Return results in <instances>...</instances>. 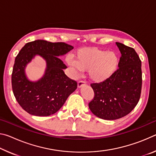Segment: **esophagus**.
Masks as SVG:
<instances>
[{
  "mask_svg": "<svg viewBox=\"0 0 156 156\" xmlns=\"http://www.w3.org/2000/svg\"><path fill=\"white\" fill-rule=\"evenodd\" d=\"M84 85H85V82L79 81L78 83V88H81L82 87H84Z\"/></svg>",
  "mask_w": 156,
  "mask_h": 156,
  "instance_id": "34e87169",
  "label": "esophagus"
}]
</instances>
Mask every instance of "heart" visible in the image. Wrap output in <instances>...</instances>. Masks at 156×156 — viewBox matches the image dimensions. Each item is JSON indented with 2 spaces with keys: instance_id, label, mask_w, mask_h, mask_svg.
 <instances>
[{
  "instance_id": "heart-1",
  "label": "heart",
  "mask_w": 156,
  "mask_h": 156,
  "mask_svg": "<svg viewBox=\"0 0 156 156\" xmlns=\"http://www.w3.org/2000/svg\"><path fill=\"white\" fill-rule=\"evenodd\" d=\"M67 62L78 72L88 71L89 79L100 83L109 79L117 70L119 57L115 51L86 47L76 53L75 60L68 58Z\"/></svg>"
}]
</instances>
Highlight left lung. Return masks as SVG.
<instances>
[{"instance_id": "left-lung-1", "label": "left lung", "mask_w": 156, "mask_h": 156, "mask_svg": "<svg viewBox=\"0 0 156 156\" xmlns=\"http://www.w3.org/2000/svg\"><path fill=\"white\" fill-rule=\"evenodd\" d=\"M121 53L118 69L107 80L93 83L94 99L89 107L104 120L119 119L138 104L142 89L141 60L134 49L116 42Z\"/></svg>"}]
</instances>
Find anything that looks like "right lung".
I'll return each mask as SVG.
<instances>
[{"instance_id": "add662e5", "label": "right lung", "mask_w": 156, "mask_h": 156, "mask_svg": "<svg viewBox=\"0 0 156 156\" xmlns=\"http://www.w3.org/2000/svg\"><path fill=\"white\" fill-rule=\"evenodd\" d=\"M73 49L65 43L36 40L20 49L13 67L12 85L16 99L25 112L36 116L54 114L76 90L77 83L66 76L63 69L67 66L59 58ZM36 55L46 60V69L43 77L31 81L26 75L25 68Z\"/></svg>"}]
</instances>
